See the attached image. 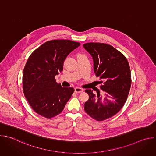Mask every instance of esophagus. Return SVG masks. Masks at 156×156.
Segmentation results:
<instances>
[{
	"label": "esophagus",
	"mask_w": 156,
	"mask_h": 156,
	"mask_svg": "<svg viewBox=\"0 0 156 156\" xmlns=\"http://www.w3.org/2000/svg\"><path fill=\"white\" fill-rule=\"evenodd\" d=\"M83 91V88H81V87H76L75 88V92L76 93H82Z\"/></svg>",
	"instance_id": "1"
}]
</instances>
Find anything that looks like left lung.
I'll return each mask as SVG.
<instances>
[{"label":"left lung","instance_id":"1","mask_svg":"<svg viewBox=\"0 0 156 156\" xmlns=\"http://www.w3.org/2000/svg\"><path fill=\"white\" fill-rule=\"evenodd\" d=\"M83 47L93 57L94 72L103 83L100 88L104 91L101 95L98 90L96 95L86 90L89 99L84 108L93 119L103 121L118 113L127 99L131 84L129 65L125 55L109 44L88 42Z\"/></svg>","mask_w":156,"mask_h":156}]
</instances>
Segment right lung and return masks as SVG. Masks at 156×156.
Masks as SVG:
<instances>
[{
    "label": "right lung",
    "mask_w": 156,
    "mask_h": 156,
    "mask_svg": "<svg viewBox=\"0 0 156 156\" xmlns=\"http://www.w3.org/2000/svg\"><path fill=\"white\" fill-rule=\"evenodd\" d=\"M80 46L68 39L44 43L30 55L23 73V90L29 104L39 115L51 119L63 110L75 90L62 87L55 79L67 55Z\"/></svg>",
    "instance_id": "add662e5"
}]
</instances>
